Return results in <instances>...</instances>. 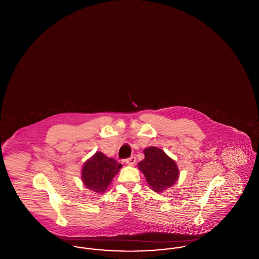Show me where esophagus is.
Instances as JSON below:
<instances>
[{"label": "esophagus", "instance_id": "obj_1", "mask_svg": "<svg viewBox=\"0 0 259 259\" xmlns=\"http://www.w3.org/2000/svg\"><path fill=\"white\" fill-rule=\"evenodd\" d=\"M125 162H126L128 165H134L136 163V157L134 155H132V156H130L129 158L125 159Z\"/></svg>", "mask_w": 259, "mask_h": 259}]
</instances>
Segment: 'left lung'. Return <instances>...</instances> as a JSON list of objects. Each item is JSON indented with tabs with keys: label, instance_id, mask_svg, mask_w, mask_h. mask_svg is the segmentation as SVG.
I'll list each match as a JSON object with an SVG mask.
<instances>
[{
	"label": "left lung",
	"instance_id": "1",
	"mask_svg": "<svg viewBox=\"0 0 259 259\" xmlns=\"http://www.w3.org/2000/svg\"><path fill=\"white\" fill-rule=\"evenodd\" d=\"M144 154L145 159L139 163V169L144 172L153 191L159 193L176 184L179 170L175 161L155 147L146 148Z\"/></svg>",
	"mask_w": 259,
	"mask_h": 259
}]
</instances>
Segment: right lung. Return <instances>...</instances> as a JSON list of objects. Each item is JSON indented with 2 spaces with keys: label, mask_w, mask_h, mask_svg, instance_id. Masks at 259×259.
<instances>
[{
  "label": "right lung",
  "mask_w": 259,
  "mask_h": 259,
  "mask_svg": "<svg viewBox=\"0 0 259 259\" xmlns=\"http://www.w3.org/2000/svg\"><path fill=\"white\" fill-rule=\"evenodd\" d=\"M121 164L107 157L102 152H96L83 166L81 179L88 189L102 193L107 190L113 177L118 172Z\"/></svg>",
  "instance_id": "right-lung-1"
}]
</instances>
